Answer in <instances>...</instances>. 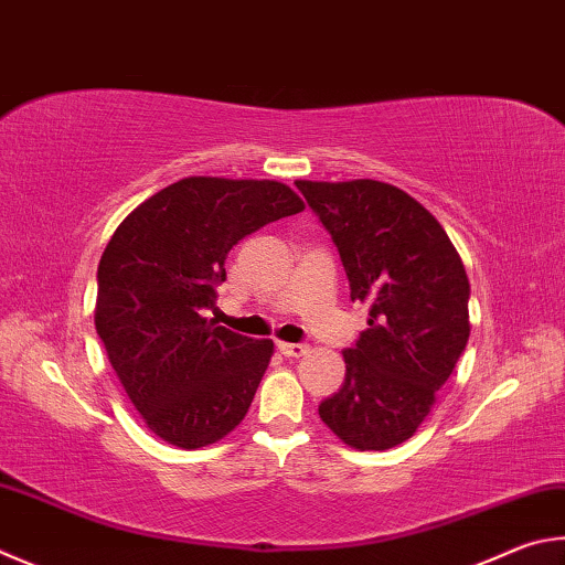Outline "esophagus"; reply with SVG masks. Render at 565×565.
Instances as JSON below:
<instances>
[{
  "instance_id": "obj_1",
  "label": "esophagus",
  "mask_w": 565,
  "mask_h": 565,
  "mask_svg": "<svg viewBox=\"0 0 565 565\" xmlns=\"http://www.w3.org/2000/svg\"><path fill=\"white\" fill-rule=\"evenodd\" d=\"M276 348H279V353L286 358H299L306 353L303 343H276Z\"/></svg>"
}]
</instances>
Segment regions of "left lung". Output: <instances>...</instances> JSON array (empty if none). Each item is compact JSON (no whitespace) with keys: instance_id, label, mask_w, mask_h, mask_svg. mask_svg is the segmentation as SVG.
Segmentation results:
<instances>
[{"instance_id":"obj_1","label":"left lung","mask_w":565,"mask_h":565,"mask_svg":"<svg viewBox=\"0 0 565 565\" xmlns=\"http://www.w3.org/2000/svg\"><path fill=\"white\" fill-rule=\"evenodd\" d=\"M296 190L331 234L351 299L371 303L345 348V381L318 415L353 449L405 443L469 341V279L433 214L377 180L309 182Z\"/></svg>"}]
</instances>
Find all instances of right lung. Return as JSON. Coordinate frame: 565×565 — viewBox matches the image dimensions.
I'll return each mask as SVG.
<instances>
[{"label":"right lung","instance_id":"add662e5","mask_svg":"<svg viewBox=\"0 0 565 565\" xmlns=\"http://www.w3.org/2000/svg\"><path fill=\"white\" fill-rule=\"evenodd\" d=\"M274 180L184 178L132 210L98 264L96 331L146 425L198 449L237 427L274 343L204 313L227 279V254L264 224L301 212Z\"/></svg>","mask_w":565,"mask_h":565}]
</instances>
